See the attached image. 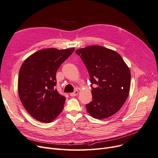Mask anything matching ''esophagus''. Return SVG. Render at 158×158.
<instances>
[{"label":"esophagus","mask_w":158,"mask_h":158,"mask_svg":"<svg viewBox=\"0 0 158 158\" xmlns=\"http://www.w3.org/2000/svg\"><path fill=\"white\" fill-rule=\"evenodd\" d=\"M78 93H79L78 91H77V90H76V91H75V92H73V93H71V94H70V95L71 97H75V96L77 95Z\"/></svg>","instance_id":"esophagus-1"}]
</instances>
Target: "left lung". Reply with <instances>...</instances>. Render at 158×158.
Here are the masks:
<instances>
[{
    "label": "left lung",
    "mask_w": 158,
    "mask_h": 158,
    "mask_svg": "<svg viewBox=\"0 0 158 158\" xmlns=\"http://www.w3.org/2000/svg\"><path fill=\"white\" fill-rule=\"evenodd\" d=\"M88 71L92 101L86 105L93 118L104 119L118 112L129 94L131 72L121 56L102 46L76 51ZM96 85L94 88L92 85Z\"/></svg>",
    "instance_id": "8db88e82"
}]
</instances>
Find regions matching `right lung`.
<instances>
[{
	"instance_id": "obj_1",
	"label": "right lung",
	"mask_w": 158,
	"mask_h": 158,
	"mask_svg": "<svg viewBox=\"0 0 158 158\" xmlns=\"http://www.w3.org/2000/svg\"><path fill=\"white\" fill-rule=\"evenodd\" d=\"M74 50H40L22 64L18 80L19 97L25 109L36 120L50 123L62 111L66 98L56 89V72Z\"/></svg>"
}]
</instances>
